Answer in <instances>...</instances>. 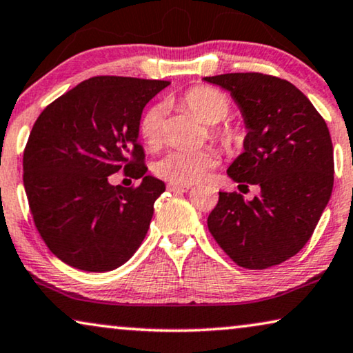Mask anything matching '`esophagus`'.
<instances>
[{"mask_svg": "<svg viewBox=\"0 0 353 353\" xmlns=\"http://www.w3.org/2000/svg\"><path fill=\"white\" fill-rule=\"evenodd\" d=\"M190 185H179V183H168V190L174 192V193H183L190 190Z\"/></svg>", "mask_w": 353, "mask_h": 353, "instance_id": "1", "label": "esophagus"}]
</instances>
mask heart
Returning <instances> with one entry per match:
<instances>
[{
	"label": "heart",
	"instance_id": "1",
	"mask_svg": "<svg viewBox=\"0 0 353 353\" xmlns=\"http://www.w3.org/2000/svg\"><path fill=\"white\" fill-rule=\"evenodd\" d=\"M179 103L211 128V137L227 152H235L243 145L246 129L241 123L224 121L230 113V97L212 86H195L187 89L179 97ZM166 107L155 103L143 113L141 120V136L150 148H158L166 137ZM217 157L212 150H190L174 148L157 163L155 171L161 179L179 185H192L205 179L216 166Z\"/></svg>",
	"mask_w": 353,
	"mask_h": 353
}]
</instances>
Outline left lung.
<instances>
[{"label":"left lung","mask_w":353,"mask_h":353,"mask_svg":"<svg viewBox=\"0 0 353 353\" xmlns=\"http://www.w3.org/2000/svg\"><path fill=\"white\" fill-rule=\"evenodd\" d=\"M205 81L230 91L248 128L245 152L227 174L241 185L261 187L250 203L236 192H219L208 228L236 265L269 269L304 248L330 201L334 182L330 129L286 79L250 72Z\"/></svg>","instance_id":"left-lung-1"}]
</instances>
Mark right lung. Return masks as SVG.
I'll list each match as a JSON object with an SVG mask.
<instances>
[{
	"label": "right lung",
	"mask_w": 353,
	"mask_h": 353,
	"mask_svg": "<svg viewBox=\"0 0 353 353\" xmlns=\"http://www.w3.org/2000/svg\"><path fill=\"white\" fill-rule=\"evenodd\" d=\"M170 81L94 77L49 103L23 150V187L34 227L65 264L108 272L147 235L165 182L145 176L137 142L143 107ZM123 170L137 188L112 186Z\"/></svg>",
	"instance_id": "right-lung-1"
}]
</instances>
